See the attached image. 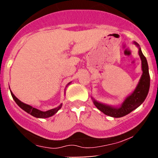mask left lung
Instances as JSON below:
<instances>
[{
    "label": "left lung",
    "mask_w": 158,
    "mask_h": 158,
    "mask_svg": "<svg viewBox=\"0 0 158 158\" xmlns=\"http://www.w3.org/2000/svg\"><path fill=\"white\" fill-rule=\"evenodd\" d=\"M134 43L137 47H139V56L140 57L141 62H142L143 74L139 79L138 85L136 87L133 93L128 96L120 107H118V108L107 106V105L102 104V103L97 102L94 99V105L98 109L110 117L117 118V117H122L127 115L140 106L144 102L148 95L150 86V76L148 73L147 60L141 51L139 44L135 41Z\"/></svg>",
    "instance_id": "1"
}]
</instances>
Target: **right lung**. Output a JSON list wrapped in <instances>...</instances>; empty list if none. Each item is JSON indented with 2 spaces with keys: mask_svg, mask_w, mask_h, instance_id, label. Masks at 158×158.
<instances>
[{
  "mask_svg": "<svg viewBox=\"0 0 158 158\" xmlns=\"http://www.w3.org/2000/svg\"><path fill=\"white\" fill-rule=\"evenodd\" d=\"M70 83H69V84H70ZM10 92L11 95H12V97L13 98L14 100H15V102L17 103L18 106H19L21 109L25 110V111L27 112L28 114H31L33 117H37V118H48V117H51V116L54 115L58 110L60 109L61 108V106H62V104H61L60 106H58L57 108H53V109H50L49 110H47V111H41V110L37 109V108H33V107H32L31 106H29V105H27L25 104V103L22 102L21 101H20L13 94H12V92L11 91V90Z\"/></svg>",
  "mask_w": 158,
  "mask_h": 158,
  "instance_id": "add662e5",
  "label": "right lung"
}]
</instances>
